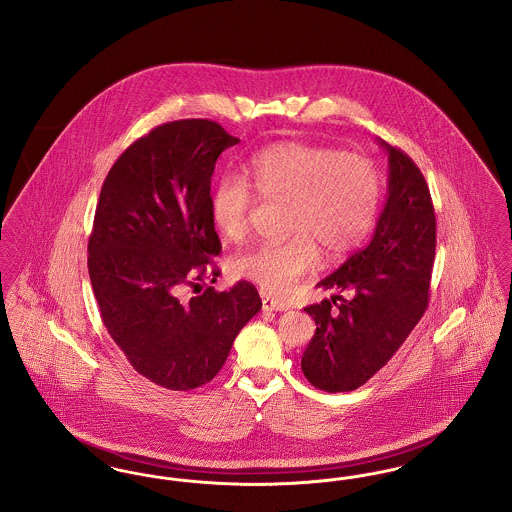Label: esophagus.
Here are the masks:
<instances>
[{
  "label": "esophagus",
  "mask_w": 512,
  "mask_h": 512,
  "mask_svg": "<svg viewBox=\"0 0 512 512\" xmlns=\"http://www.w3.org/2000/svg\"><path fill=\"white\" fill-rule=\"evenodd\" d=\"M261 299H263V309L265 311H288L290 305L286 301H280V299H274L265 292H261Z\"/></svg>",
  "instance_id": "34e87169"
}]
</instances>
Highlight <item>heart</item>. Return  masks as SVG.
Wrapping results in <instances>:
<instances>
[{
    "label": "heart",
    "mask_w": 512,
    "mask_h": 512,
    "mask_svg": "<svg viewBox=\"0 0 512 512\" xmlns=\"http://www.w3.org/2000/svg\"><path fill=\"white\" fill-rule=\"evenodd\" d=\"M257 195L288 201L290 240L257 244L232 257V272L265 293L284 295L324 255L340 259L363 244L380 203V174L359 153L332 147L280 142L257 153L247 165ZM238 176L220 178L211 194V220L222 238L244 240L255 195Z\"/></svg>",
    "instance_id": "1"
}]
</instances>
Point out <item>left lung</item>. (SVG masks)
Wrapping results in <instances>:
<instances>
[{
    "instance_id": "left-lung-1",
    "label": "left lung",
    "mask_w": 512,
    "mask_h": 512,
    "mask_svg": "<svg viewBox=\"0 0 512 512\" xmlns=\"http://www.w3.org/2000/svg\"><path fill=\"white\" fill-rule=\"evenodd\" d=\"M390 159L384 211L370 244L318 282L332 295L305 307L317 332L301 370L318 390L353 391L388 365L426 313L436 255V213L413 159L380 142Z\"/></svg>"
}]
</instances>
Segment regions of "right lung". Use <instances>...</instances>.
Here are the masks:
<instances>
[{"label":"right lung","instance_id":"right-lung-1","mask_svg":"<svg viewBox=\"0 0 512 512\" xmlns=\"http://www.w3.org/2000/svg\"><path fill=\"white\" fill-rule=\"evenodd\" d=\"M240 140L219 122L155 126L107 174L88 240V272L101 320L128 363L153 384L190 391L211 382L263 303L240 280L215 292L219 234L211 176Z\"/></svg>","mask_w":512,"mask_h":512}]
</instances>
